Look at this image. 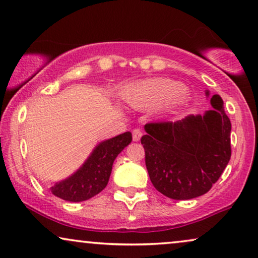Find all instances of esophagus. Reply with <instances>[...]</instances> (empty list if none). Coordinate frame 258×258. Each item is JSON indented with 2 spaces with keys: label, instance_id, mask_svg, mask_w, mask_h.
Wrapping results in <instances>:
<instances>
[{
  "label": "esophagus",
  "instance_id": "obj_1",
  "mask_svg": "<svg viewBox=\"0 0 258 258\" xmlns=\"http://www.w3.org/2000/svg\"><path fill=\"white\" fill-rule=\"evenodd\" d=\"M132 136H133V141H139L141 136H143V132H141L139 128H136V130H133Z\"/></svg>",
  "mask_w": 258,
  "mask_h": 258
}]
</instances>
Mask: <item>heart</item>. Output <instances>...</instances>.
Here are the masks:
<instances>
[{
  "label": "heart",
  "mask_w": 258,
  "mask_h": 258,
  "mask_svg": "<svg viewBox=\"0 0 258 258\" xmlns=\"http://www.w3.org/2000/svg\"><path fill=\"white\" fill-rule=\"evenodd\" d=\"M187 89L170 79H147L128 85L121 96L130 106L137 110H152L179 101L186 96Z\"/></svg>",
  "instance_id": "b5f03b06"
}]
</instances>
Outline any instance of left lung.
Segmentation results:
<instances>
[{"instance_id":"8db88e82","label":"left lung","mask_w":258,"mask_h":258,"mask_svg":"<svg viewBox=\"0 0 258 258\" xmlns=\"http://www.w3.org/2000/svg\"><path fill=\"white\" fill-rule=\"evenodd\" d=\"M212 110L176 121L145 125L141 138L145 162L155 189L173 200L206 194L230 160L231 122L219 94L210 96Z\"/></svg>"}]
</instances>
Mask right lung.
Instances as JSON below:
<instances>
[{
    "instance_id": "1",
    "label": "right lung",
    "mask_w": 258,
    "mask_h": 258,
    "mask_svg": "<svg viewBox=\"0 0 258 258\" xmlns=\"http://www.w3.org/2000/svg\"><path fill=\"white\" fill-rule=\"evenodd\" d=\"M131 141V132L100 141L74 174L52 184L51 193L70 202L86 201L99 194L107 186L115 158Z\"/></svg>"
}]
</instances>
